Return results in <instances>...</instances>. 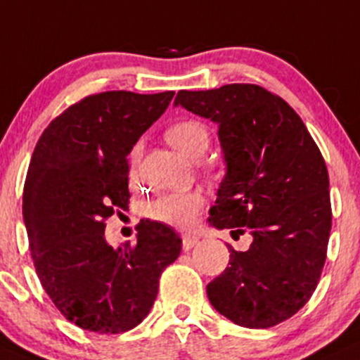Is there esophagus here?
Wrapping results in <instances>:
<instances>
[{"instance_id":"1","label":"esophagus","mask_w":360,"mask_h":360,"mask_svg":"<svg viewBox=\"0 0 360 360\" xmlns=\"http://www.w3.org/2000/svg\"><path fill=\"white\" fill-rule=\"evenodd\" d=\"M198 238L196 236H190V234H186V236H183V250H191L195 245H198Z\"/></svg>"}]
</instances>
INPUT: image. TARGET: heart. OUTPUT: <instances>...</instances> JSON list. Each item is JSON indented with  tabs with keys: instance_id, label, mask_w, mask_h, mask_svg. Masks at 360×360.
<instances>
[{
	"instance_id": "b5f03b06",
	"label": "heart",
	"mask_w": 360,
	"mask_h": 360,
	"mask_svg": "<svg viewBox=\"0 0 360 360\" xmlns=\"http://www.w3.org/2000/svg\"><path fill=\"white\" fill-rule=\"evenodd\" d=\"M165 138L179 153L190 160H200L209 150L210 132L200 120L186 119L172 124L165 131ZM141 155V145H136L131 151V177L136 176V164ZM205 205V198L200 191L169 193L158 196L150 203L146 214L151 221L162 222L176 229H190L196 224Z\"/></svg>"
}]
</instances>
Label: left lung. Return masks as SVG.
Segmentation results:
<instances>
[{
	"instance_id": "obj_1",
	"label": "left lung",
	"mask_w": 360,
	"mask_h": 360,
	"mask_svg": "<svg viewBox=\"0 0 360 360\" xmlns=\"http://www.w3.org/2000/svg\"><path fill=\"white\" fill-rule=\"evenodd\" d=\"M174 105L219 126L226 176L209 222L252 234L229 247V267L209 283L219 314L252 330L276 326L312 297L331 231L330 177L298 113L255 84L179 91Z\"/></svg>"
}]
</instances>
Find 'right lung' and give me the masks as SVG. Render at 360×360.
Returning a JSON list of instances; mask_svg holds the SVG:
<instances>
[{"label":"right lung","instance_id":"add662e5","mask_svg":"<svg viewBox=\"0 0 360 360\" xmlns=\"http://www.w3.org/2000/svg\"><path fill=\"white\" fill-rule=\"evenodd\" d=\"M172 98L174 91L91 94L51 120L34 148L22 198L30 255L55 307L82 330L138 326L162 271L181 253L179 234L148 219L134 245L105 240V221L131 198L127 155Z\"/></svg>","mask_w":360,"mask_h":360}]
</instances>
